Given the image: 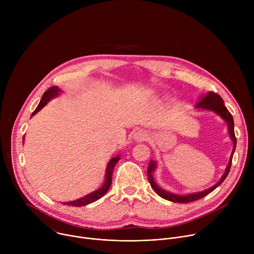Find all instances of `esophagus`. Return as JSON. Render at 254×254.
<instances>
[{
  "label": "esophagus",
  "instance_id": "1",
  "mask_svg": "<svg viewBox=\"0 0 254 254\" xmlns=\"http://www.w3.org/2000/svg\"><path fill=\"white\" fill-rule=\"evenodd\" d=\"M133 138H134L136 141H142V140H144V139H147V133L144 132L143 130L139 129V130H137V131L134 132Z\"/></svg>",
  "mask_w": 254,
  "mask_h": 254
}]
</instances>
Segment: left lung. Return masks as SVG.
<instances>
[{
	"instance_id": "left-lung-1",
	"label": "left lung",
	"mask_w": 254,
	"mask_h": 254,
	"mask_svg": "<svg viewBox=\"0 0 254 254\" xmlns=\"http://www.w3.org/2000/svg\"><path fill=\"white\" fill-rule=\"evenodd\" d=\"M196 108H200V110H204V111H210V112H214L215 114H217L218 116H220L225 123L227 124L228 127V132L230 135L231 140L233 141V150L229 159V163L226 167V170L223 174V176L221 177L220 181L218 183H216L214 186H212L209 189H206L202 192H197V193H191L188 195H178V194H173L169 191H166L164 189H162L160 186L157 185V183L155 182L153 174L154 171L157 168V163L153 160L150 161L149 167H148V179L149 182L151 184V187L154 189V191L162 198L175 202V203H189V202H193L196 200H199L203 197H205L206 195H208L209 193H211L214 189H216L218 187L223 181L226 179L227 175L229 174L230 168H231V163H232V158H233V154L235 152V148H236V137H235V133H234V122H233V118L231 116V114L229 113V111L226 108V106L224 105V101L222 99V97L217 94L215 92H208L207 94L201 96V99L197 102L196 104Z\"/></svg>"
}]
</instances>
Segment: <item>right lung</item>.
<instances>
[{
    "mask_svg": "<svg viewBox=\"0 0 254 254\" xmlns=\"http://www.w3.org/2000/svg\"><path fill=\"white\" fill-rule=\"evenodd\" d=\"M59 92H61V90L57 87V86H53V87H50L48 90H46L40 100V103L38 104V106L36 107V110L32 113V117L34 115L37 114L41 108H43L47 103L48 101H50L52 98L58 96ZM120 155H118L117 157L113 158L110 162H108L107 164V167H106V170H105V179H104V183L103 185L97 189L96 191L82 197V198H79L77 200H74V201H71V202H62L63 205H68V206H75V207H81V206H84V205H87V204H90L92 202H95L96 200L100 199L107 191L108 189H110L111 187V184H112V179H113V172H114V168L115 166L117 165V163L120 161Z\"/></svg>",
    "mask_w": 254,
    "mask_h": 254,
    "instance_id": "right-lung-1",
    "label": "right lung"
}]
</instances>
